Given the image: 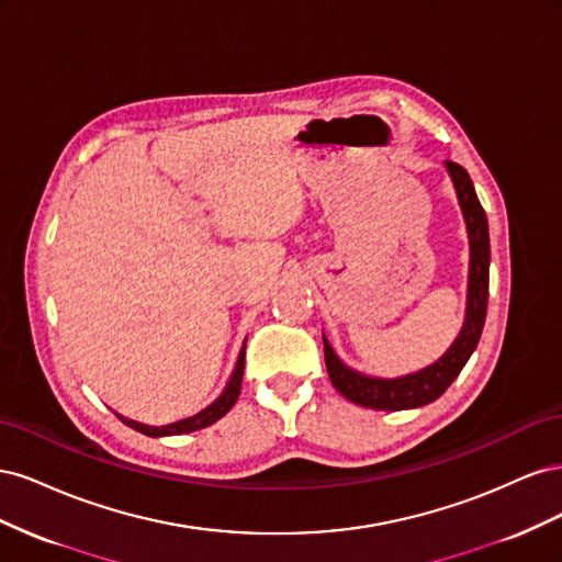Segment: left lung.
Returning <instances> with one entry per match:
<instances>
[{
    "label": "left lung",
    "mask_w": 562,
    "mask_h": 562,
    "mask_svg": "<svg viewBox=\"0 0 562 562\" xmlns=\"http://www.w3.org/2000/svg\"><path fill=\"white\" fill-rule=\"evenodd\" d=\"M450 178L454 182L459 206H462L469 244H471V267H469V300H467V321L464 328L454 339V345L438 359L434 366L424 368L413 375L398 380H380L368 378L347 368L337 359V353L323 337V351H326V368L333 386L356 405L372 407V411H407L436 401L446 394V389L467 366L469 356L479 347V339L485 326L487 314V291H490V234L487 217L475 196L473 182L464 166L457 161H446Z\"/></svg>",
    "instance_id": "8db88e82"
}]
</instances>
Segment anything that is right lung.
Instances as JSON below:
<instances>
[{"label":"right lung","instance_id":"obj_1","mask_svg":"<svg viewBox=\"0 0 562 562\" xmlns=\"http://www.w3.org/2000/svg\"><path fill=\"white\" fill-rule=\"evenodd\" d=\"M244 363H246V345L239 353V361H236V368L232 372V380L229 384L225 386L223 396H220L215 403H211L206 411H201L199 415L194 417H187V419H180V422H173V424H166V427H147V424H140V422H133V419H126L122 415H116L119 419H122L124 424H128L131 429L140 431L145 436H151V438H159V436H178V434H190V431H199V429H206L211 427L213 422H217L223 415L229 413V407L236 403V398H239V391H241V380H244Z\"/></svg>","mask_w":562,"mask_h":562}]
</instances>
